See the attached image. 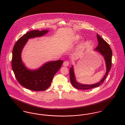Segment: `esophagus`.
<instances>
[{"label":"esophagus","mask_w":125,"mask_h":125,"mask_svg":"<svg viewBox=\"0 0 125 125\" xmlns=\"http://www.w3.org/2000/svg\"><path fill=\"white\" fill-rule=\"evenodd\" d=\"M69 65V62L68 61H65L63 63V66L65 67H67Z\"/></svg>","instance_id":"obj_1"}]
</instances>
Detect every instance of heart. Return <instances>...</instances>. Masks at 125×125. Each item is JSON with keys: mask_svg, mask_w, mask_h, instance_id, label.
Returning <instances> with one entry per match:
<instances>
[{"mask_svg": "<svg viewBox=\"0 0 125 125\" xmlns=\"http://www.w3.org/2000/svg\"><path fill=\"white\" fill-rule=\"evenodd\" d=\"M79 39V37L78 36H76V39L77 40V39Z\"/></svg>", "mask_w": 125, "mask_h": 125, "instance_id": "heart-1", "label": "heart"}]
</instances>
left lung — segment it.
<instances>
[{
    "label": "left lung",
    "instance_id": "8db88e82",
    "mask_svg": "<svg viewBox=\"0 0 125 125\" xmlns=\"http://www.w3.org/2000/svg\"><path fill=\"white\" fill-rule=\"evenodd\" d=\"M97 39L98 42V45L95 49L98 52H99L101 55L104 57L106 61V70L105 76L99 82L94 84L92 85H84L81 84L76 81V77L75 76V74L74 72L73 67L72 66V67H70L69 70V76L71 83L73 86L77 89H82V90H86L89 89L94 87L100 86L104 82L106 77L107 76L108 73L109 72L112 65V50L110 48L109 44L106 42V41L101 38L99 35L97 34Z\"/></svg>",
    "mask_w": 125,
    "mask_h": 125
}]
</instances>
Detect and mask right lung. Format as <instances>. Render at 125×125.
Wrapping results in <instances>:
<instances>
[{
    "mask_svg": "<svg viewBox=\"0 0 125 125\" xmlns=\"http://www.w3.org/2000/svg\"><path fill=\"white\" fill-rule=\"evenodd\" d=\"M48 32V30L28 32L18 39L13 49L12 68L15 77L21 85L31 90L44 91L48 88L54 75L63 63L61 60L50 61L34 70L28 69L23 63L21 51L28 39L42 36Z\"/></svg>",
    "mask_w": 125,
    "mask_h": 125,
    "instance_id": "1",
    "label": "right lung"
}]
</instances>
